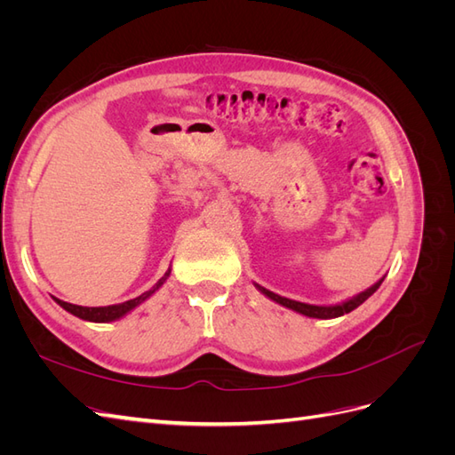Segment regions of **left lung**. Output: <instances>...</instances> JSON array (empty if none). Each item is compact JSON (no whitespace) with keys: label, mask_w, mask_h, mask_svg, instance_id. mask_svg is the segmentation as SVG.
Listing matches in <instances>:
<instances>
[{"label":"left lung","mask_w":455,"mask_h":455,"mask_svg":"<svg viewBox=\"0 0 455 455\" xmlns=\"http://www.w3.org/2000/svg\"><path fill=\"white\" fill-rule=\"evenodd\" d=\"M381 283H383V277H381L378 283L371 284L370 288H366V291L359 292V294L349 298V299H346V301H339V304H334V306H313V304H304V301H296V299H291V298H284V296L275 294V292L267 291V288L259 286V284H256V283H254V286L258 288V291H259L261 294L267 296L269 299L277 301V304H281L283 307L292 309V311H296V313H299V315L311 316V319H336V316L351 313L353 309H356L361 304H364V301L378 291Z\"/></svg>","instance_id":"left-lung-1"}]
</instances>
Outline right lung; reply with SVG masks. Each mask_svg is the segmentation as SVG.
I'll return each mask as SVG.
<instances>
[{
  "instance_id": "obj_1",
  "label": "right lung",
  "mask_w": 455,
  "mask_h": 455,
  "mask_svg": "<svg viewBox=\"0 0 455 455\" xmlns=\"http://www.w3.org/2000/svg\"><path fill=\"white\" fill-rule=\"evenodd\" d=\"M169 277H171V267L167 269V273H164L163 277H161L154 286H151V291H148V292H144V294H140V296H136V298H132V299H129V301H123V304H116V306L84 307V306L68 304V301H62V299H59V298H54V301H57V304H59L62 309H66L68 313H72V315L79 316V319H84V321H89V323H112V321L121 319V316H125L127 313H131L132 309H136L140 304H144V301H146L149 296H154V294L159 291V288H161L164 283H167Z\"/></svg>"
}]
</instances>
